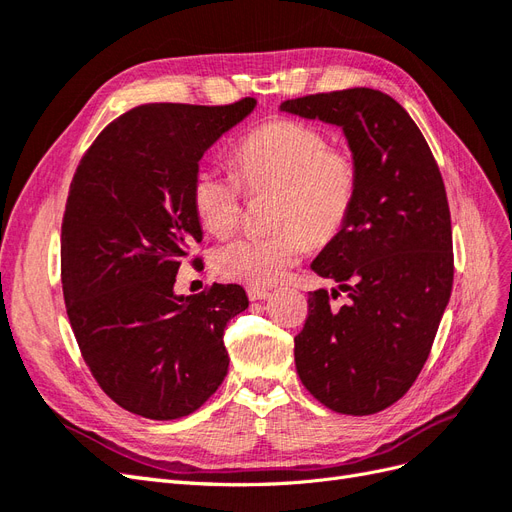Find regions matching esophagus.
Masks as SVG:
<instances>
[{
    "label": "esophagus",
    "mask_w": 512,
    "mask_h": 512,
    "mask_svg": "<svg viewBox=\"0 0 512 512\" xmlns=\"http://www.w3.org/2000/svg\"><path fill=\"white\" fill-rule=\"evenodd\" d=\"M269 288H260V286H247V297H250V301H262L269 297Z\"/></svg>",
    "instance_id": "34e87169"
}]
</instances>
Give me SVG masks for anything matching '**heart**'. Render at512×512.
<instances>
[{"label":"heart","instance_id":"heart-1","mask_svg":"<svg viewBox=\"0 0 512 512\" xmlns=\"http://www.w3.org/2000/svg\"><path fill=\"white\" fill-rule=\"evenodd\" d=\"M235 173L198 168L190 198L196 218L213 235L241 220L245 191L275 190L269 235H245L220 245L213 269L224 280L267 286L288 273L309 241L324 245L342 232L359 194V164L348 149L331 147L327 132L301 119H271L232 149Z\"/></svg>","mask_w":512,"mask_h":512}]
</instances>
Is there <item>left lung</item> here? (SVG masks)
Here are the masks:
<instances>
[{
    "label": "left lung",
    "instance_id": "obj_1",
    "mask_svg": "<svg viewBox=\"0 0 512 512\" xmlns=\"http://www.w3.org/2000/svg\"><path fill=\"white\" fill-rule=\"evenodd\" d=\"M282 111L339 126L359 164L346 228L312 271L348 292H309L294 337L305 389L339 414L365 416L408 393L427 361L453 290L451 211L440 168L406 108L354 87L282 102Z\"/></svg>",
    "mask_w": 512,
    "mask_h": 512
}]
</instances>
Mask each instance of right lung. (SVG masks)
Returning a JSON list of instances; mask_svg holds the SVG:
<instances>
[{"label": "right lung", "mask_w": 512, "mask_h": 512, "mask_svg": "<svg viewBox=\"0 0 512 512\" xmlns=\"http://www.w3.org/2000/svg\"><path fill=\"white\" fill-rule=\"evenodd\" d=\"M254 106H136L76 166L61 222L66 312L89 371L132 414L188 416L228 371L224 329L250 305L245 290L213 284L183 297L175 277L203 241L190 198L198 162Z\"/></svg>", "instance_id": "add662e5"}]
</instances>
